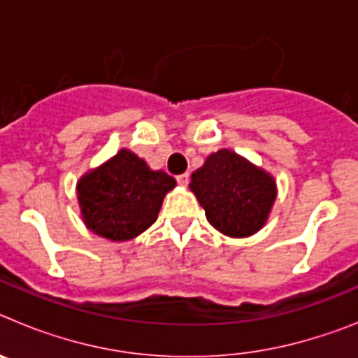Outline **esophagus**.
Returning <instances> with one entry per match:
<instances>
[{
  "mask_svg": "<svg viewBox=\"0 0 358 358\" xmlns=\"http://www.w3.org/2000/svg\"><path fill=\"white\" fill-rule=\"evenodd\" d=\"M177 182L181 186H186L189 182V176L188 173H181V176H177Z\"/></svg>",
  "mask_w": 358,
  "mask_h": 358,
  "instance_id": "34e87169",
  "label": "esophagus"
}]
</instances>
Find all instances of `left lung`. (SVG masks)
I'll use <instances>...</instances> for the list:
<instances>
[{
    "label": "left lung",
    "instance_id": "1",
    "mask_svg": "<svg viewBox=\"0 0 358 358\" xmlns=\"http://www.w3.org/2000/svg\"><path fill=\"white\" fill-rule=\"evenodd\" d=\"M189 189L208 222L231 238H248L267 224L278 197L276 179L262 166L220 148L192 173Z\"/></svg>",
    "mask_w": 358,
    "mask_h": 358
}]
</instances>
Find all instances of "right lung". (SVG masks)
<instances>
[{
    "instance_id": "1",
    "label": "right lung",
    "mask_w": 358,
    "mask_h": 358,
    "mask_svg": "<svg viewBox=\"0 0 358 358\" xmlns=\"http://www.w3.org/2000/svg\"><path fill=\"white\" fill-rule=\"evenodd\" d=\"M176 185L169 173L152 170L134 152L122 148L78 179L82 222L102 238L127 242L156 222L164 195Z\"/></svg>"
}]
</instances>
